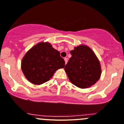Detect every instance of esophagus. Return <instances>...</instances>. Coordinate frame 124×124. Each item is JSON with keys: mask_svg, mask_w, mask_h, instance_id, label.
I'll return each mask as SVG.
<instances>
[{"mask_svg": "<svg viewBox=\"0 0 124 124\" xmlns=\"http://www.w3.org/2000/svg\"><path fill=\"white\" fill-rule=\"evenodd\" d=\"M64 61H65V64H67V62H68V58H67V57H65Z\"/></svg>", "mask_w": 124, "mask_h": 124, "instance_id": "obj_1", "label": "esophagus"}]
</instances>
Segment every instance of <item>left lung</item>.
Instances as JSON below:
<instances>
[{
    "label": "left lung",
    "mask_w": 124,
    "mask_h": 124,
    "mask_svg": "<svg viewBox=\"0 0 124 124\" xmlns=\"http://www.w3.org/2000/svg\"><path fill=\"white\" fill-rule=\"evenodd\" d=\"M70 53L64 69L71 82L80 88L95 84L101 77V67L94 53L88 46L79 45Z\"/></svg>",
    "instance_id": "8db88e82"
}]
</instances>
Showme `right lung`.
I'll return each instance as SVG.
<instances>
[{"label":"right lung","mask_w":124,"mask_h":124,"mask_svg":"<svg viewBox=\"0 0 124 124\" xmlns=\"http://www.w3.org/2000/svg\"><path fill=\"white\" fill-rule=\"evenodd\" d=\"M65 67L60 52L48 42H40L30 49L22 60L21 68L32 84L40 85L48 81L57 70Z\"/></svg>","instance_id":"obj_1"}]
</instances>
